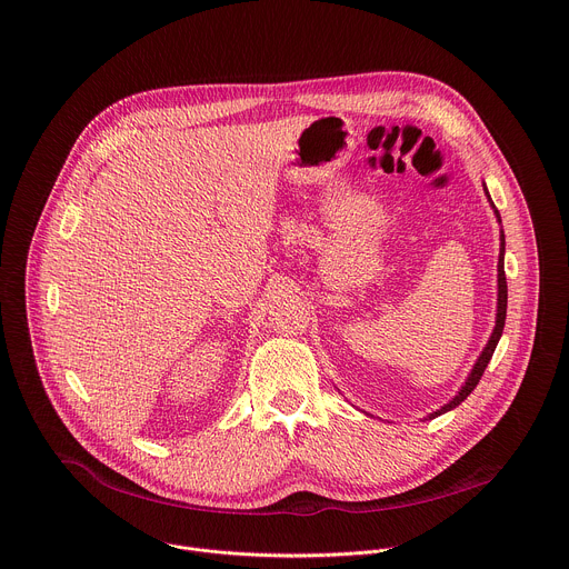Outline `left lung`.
I'll return each instance as SVG.
<instances>
[{
    "mask_svg": "<svg viewBox=\"0 0 569 569\" xmlns=\"http://www.w3.org/2000/svg\"><path fill=\"white\" fill-rule=\"evenodd\" d=\"M485 192H487V187H485ZM487 197H489V192H487ZM489 203H491V208H493V212H496V217H498V221H500V214H498V210H496V206H493V201H491V199H489ZM505 317H507L505 234L500 232V257H498V312H496V328H493V332H491V337H489V341H487L485 350L480 352V357H478L476 366L471 368V372H469V377H467L465 387L458 391V396H456V398H453L449 405H445L442 409L433 411V413L429 416V420H433V418H438V416H442V413H447V411L456 409L458 405H462V402H465V400L471 396V391H473V389H476V385L480 382V377H482V372H485V368H487V363H489V359H491V355H493V350H496V346H498V341H500V335H502V328H505Z\"/></svg>",
    "mask_w": 569,
    "mask_h": 569,
    "instance_id": "1",
    "label": "left lung"
}]
</instances>
